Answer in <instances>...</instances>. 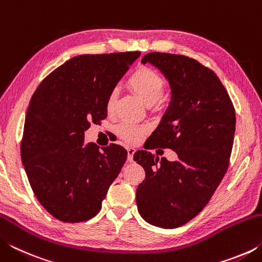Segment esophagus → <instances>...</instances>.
Segmentation results:
<instances>
[{
	"mask_svg": "<svg viewBox=\"0 0 262 262\" xmlns=\"http://www.w3.org/2000/svg\"><path fill=\"white\" fill-rule=\"evenodd\" d=\"M136 150L134 148H128L127 149V154H128V161L133 162V156H134Z\"/></svg>",
	"mask_w": 262,
	"mask_h": 262,
	"instance_id": "1",
	"label": "esophagus"
}]
</instances>
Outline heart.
I'll use <instances>...</instances> for the list:
<instances>
[{
    "label": "heart",
    "instance_id": "obj_1",
    "mask_svg": "<svg viewBox=\"0 0 262 262\" xmlns=\"http://www.w3.org/2000/svg\"><path fill=\"white\" fill-rule=\"evenodd\" d=\"M128 85L147 105H154L162 98L165 90V79L156 70L149 67H139L130 75ZM117 100V91L113 90L107 98V110L114 107ZM121 137L130 143L139 142L144 135L145 128L133 122H123L119 126Z\"/></svg>",
    "mask_w": 262,
    "mask_h": 262
}]
</instances>
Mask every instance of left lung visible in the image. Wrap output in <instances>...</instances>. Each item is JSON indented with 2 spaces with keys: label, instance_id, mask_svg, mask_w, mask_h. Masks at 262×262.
<instances>
[{
  "label": "left lung",
  "instance_id": "1",
  "mask_svg": "<svg viewBox=\"0 0 262 262\" xmlns=\"http://www.w3.org/2000/svg\"><path fill=\"white\" fill-rule=\"evenodd\" d=\"M142 63L157 68L168 82L171 99L148 148H168L178 159H159L137 150L134 161L145 179L136 189L142 219L163 229L181 227L209 202L229 166L236 114L220 78L188 56L148 53Z\"/></svg>",
  "mask_w": 262,
  "mask_h": 262
}]
</instances>
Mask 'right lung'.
Segmentation results:
<instances>
[{"label":"right lung","mask_w":262,"mask_h":262,"mask_svg":"<svg viewBox=\"0 0 262 262\" xmlns=\"http://www.w3.org/2000/svg\"><path fill=\"white\" fill-rule=\"evenodd\" d=\"M140 52L84 54L43 79L25 115L20 156L33 193L50 214L78 223L98 214L127 159L118 144L85 143L92 122L107 117V98Z\"/></svg>","instance_id":"add662e5"}]
</instances>
